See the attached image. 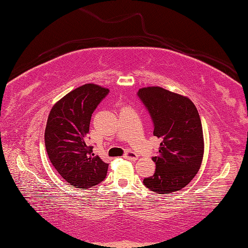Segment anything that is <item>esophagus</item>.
<instances>
[{
    "label": "esophagus",
    "mask_w": 248,
    "mask_h": 248,
    "mask_svg": "<svg viewBox=\"0 0 248 248\" xmlns=\"http://www.w3.org/2000/svg\"><path fill=\"white\" fill-rule=\"evenodd\" d=\"M124 158L127 159V160H131V161L135 162L136 160L138 159V155H137L136 153H134V151H132V150H128V151H126V154L124 155Z\"/></svg>",
    "instance_id": "obj_1"
}]
</instances>
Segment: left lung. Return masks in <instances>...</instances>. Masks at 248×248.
<instances>
[{"label": "left lung", "mask_w": 248, "mask_h": 248, "mask_svg": "<svg viewBox=\"0 0 248 248\" xmlns=\"http://www.w3.org/2000/svg\"><path fill=\"white\" fill-rule=\"evenodd\" d=\"M138 97L154 122V135L161 138L153 176L144 185L157 194L185 187L201 169L203 157L202 121L192 100L161 87H144Z\"/></svg>", "instance_id": "1"}]
</instances>
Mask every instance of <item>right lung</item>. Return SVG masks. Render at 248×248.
Segmentation results:
<instances>
[{
    "mask_svg": "<svg viewBox=\"0 0 248 248\" xmlns=\"http://www.w3.org/2000/svg\"><path fill=\"white\" fill-rule=\"evenodd\" d=\"M108 89L86 84L72 90L52 107L45 132L46 149L52 166L77 188H90L104 180L108 164L87 145L95 108Z\"/></svg>",
    "mask_w": 248,
    "mask_h": 248,
    "instance_id": "obj_1",
    "label": "right lung"
}]
</instances>
